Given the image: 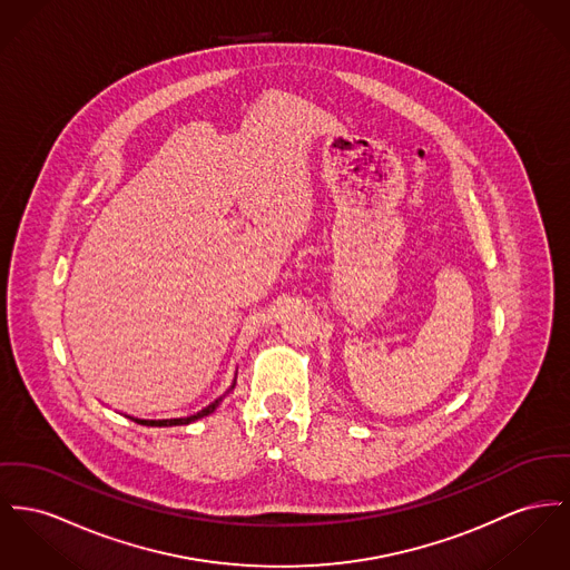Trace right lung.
Here are the masks:
<instances>
[{
	"label": "right lung",
	"mask_w": 570,
	"mask_h": 570,
	"mask_svg": "<svg viewBox=\"0 0 570 570\" xmlns=\"http://www.w3.org/2000/svg\"><path fill=\"white\" fill-rule=\"evenodd\" d=\"M235 379H237V374H235ZM235 379L230 382V386H228L227 391L220 395V397H216L214 402H209L205 409H200L198 413H194V415H186V417H170V419H140V417H131V415H125V417L131 419V421H136V423H140V425H151V428H170V425H188L191 421H198V419L207 417V415H212L218 406H220V402L227 397V393H230L233 389H235Z\"/></svg>",
	"instance_id": "add662e5"
}]
</instances>
